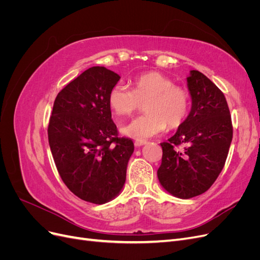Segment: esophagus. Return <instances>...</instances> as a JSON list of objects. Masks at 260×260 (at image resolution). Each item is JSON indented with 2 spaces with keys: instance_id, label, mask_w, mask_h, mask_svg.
<instances>
[{
  "instance_id": "1",
  "label": "esophagus",
  "mask_w": 260,
  "mask_h": 260,
  "mask_svg": "<svg viewBox=\"0 0 260 260\" xmlns=\"http://www.w3.org/2000/svg\"><path fill=\"white\" fill-rule=\"evenodd\" d=\"M145 144H146V141H143V140H137L136 142H135V145H136L137 147L143 146V145H145Z\"/></svg>"
}]
</instances>
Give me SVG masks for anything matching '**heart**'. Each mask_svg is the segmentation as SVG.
<instances>
[{
    "mask_svg": "<svg viewBox=\"0 0 260 260\" xmlns=\"http://www.w3.org/2000/svg\"><path fill=\"white\" fill-rule=\"evenodd\" d=\"M132 90L121 82L108 93V105L117 116H129L145 104L143 116L123 124L122 135L145 140L183 122L190 108V94L183 86L175 85L169 77L157 72L140 75L133 79Z\"/></svg>",
    "mask_w": 260,
    "mask_h": 260,
    "instance_id": "b5f03b06",
    "label": "heart"
}]
</instances>
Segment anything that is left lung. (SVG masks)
Wrapping results in <instances>:
<instances>
[{
	"label": "left lung",
	"mask_w": 260,
	"mask_h": 260,
	"mask_svg": "<svg viewBox=\"0 0 260 260\" xmlns=\"http://www.w3.org/2000/svg\"><path fill=\"white\" fill-rule=\"evenodd\" d=\"M192 107L186 119L162 148L157 170L161 186L187 200L206 192L221 172L231 145L233 128L223 93L199 70L186 78ZM184 145L181 151L176 146Z\"/></svg>",
	"instance_id": "left-lung-1"
}]
</instances>
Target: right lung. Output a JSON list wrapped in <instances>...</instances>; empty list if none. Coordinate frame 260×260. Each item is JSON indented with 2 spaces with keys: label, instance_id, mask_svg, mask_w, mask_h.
<instances>
[{
  "label": "right lung",
  "instance_id": "1",
  "mask_svg": "<svg viewBox=\"0 0 260 260\" xmlns=\"http://www.w3.org/2000/svg\"><path fill=\"white\" fill-rule=\"evenodd\" d=\"M120 77L105 67H91L69 82L54 102L49 144L58 174L78 198L104 204L125 182L131 139L119 138L108 93Z\"/></svg>",
  "mask_w": 260,
  "mask_h": 260
}]
</instances>
